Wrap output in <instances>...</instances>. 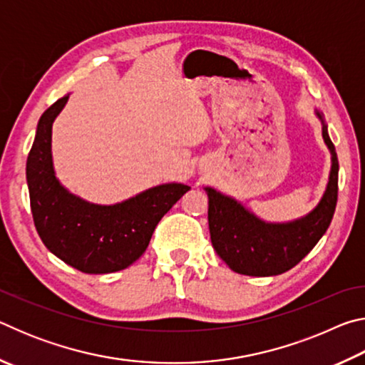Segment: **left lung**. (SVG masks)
<instances>
[{"instance_id":"8db88e82","label":"left lung","mask_w":365,"mask_h":365,"mask_svg":"<svg viewBox=\"0 0 365 365\" xmlns=\"http://www.w3.org/2000/svg\"><path fill=\"white\" fill-rule=\"evenodd\" d=\"M322 137L331 153V170L319 205L304 217L283 224L264 222L242 202L206 187L211 242L217 255L237 274L272 277L293 269L329 228L338 200V158L322 114Z\"/></svg>"}]
</instances>
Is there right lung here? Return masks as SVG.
<instances>
[{
    "mask_svg": "<svg viewBox=\"0 0 365 365\" xmlns=\"http://www.w3.org/2000/svg\"><path fill=\"white\" fill-rule=\"evenodd\" d=\"M69 95L41 114L27 158V185L34 222L41 242L61 261L85 274L127 269L146 251L164 214L190 190L164 183L137 196L101 206L67 191L54 175L51 128Z\"/></svg>",
    "mask_w": 365,
    "mask_h": 365,
    "instance_id": "1",
    "label": "right lung"
}]
</instances>
